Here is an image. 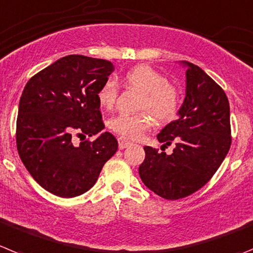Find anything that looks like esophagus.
<instances>
[{
  "mask_svg": "<svg viewBox=\"0 0 253 253\" xmlns=\"http://www.w3.org/2000/svg\"><path fill=\"white\" fill-rule=\"evenodd\" d=\"M118 142H119V149H124V148L129 147V145L131 144L129 140H126L125 138H119L118 139Z\"/></svg>",
  "mask_w": 253,
  "mask_h": 253,
  "instance_id": "esophagus-1",
  "label": "esophagus"
}]
</instances>
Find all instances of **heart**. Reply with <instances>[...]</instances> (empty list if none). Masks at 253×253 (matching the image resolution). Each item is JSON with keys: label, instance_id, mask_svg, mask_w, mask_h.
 <instances>
[{"label": "heart", "instance_id": "1", "mask_svg": "<svg viewBox=\"0 0 253 253\" xmlns=\"http://www.w3.org/2000/svg\"><path fill=\"white\" fill-rule=\"evenodd\" d=\"M124 85L128 89L142 92L138 110L140 114H122L111 118L109 125L123 138L138 139L152 126V118L159 122L168 120L175 114L179 105V90L174 84L167 81L163 74L148 65L135 66L124 76ZM119 87L113 80H106L98 91V100L103 108L111 109L115 105ZM148 113H147L146 111Z\"/></svg>", "mask_w": 253, "mask_h": 253}]
</instances>
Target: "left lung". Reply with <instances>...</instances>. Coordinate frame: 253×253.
Returning a JSON list of instances; mask_svg holds the SVG:
<instances>
[{
  "label": "left lung",
  "mask_w": 253,
  "mask_h": 253,
  "mask_svg": "<svg viewBox=\"0 0 253 253\" xmlns=\"http://www.w3.org/2000/svg\"><path fill=\"white\" fill-rule=\"evenodd\" d=\"M185 98L178 118L157 135L161 149L175 143L172 154L144 147L139 167L143 183L162 198H184L213 177L231 147L229 103L221 86L202 69L183 61Z\"/></svg>",
  "instance_id": "1"
}]
</instances>
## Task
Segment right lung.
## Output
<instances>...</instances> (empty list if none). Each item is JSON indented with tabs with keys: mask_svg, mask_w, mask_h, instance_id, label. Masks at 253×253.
<instances>
[{
	"mask_svg": "<svg viewBox=\"0 0 253 253\" xmlns=\"http://www.w3.org/2000/svg\"><path fill=\"white\" fill-rule=\"evenodd\" d=\"M114 71L108 60L69 55L27 81L18 105L16 144L35 180L50 193L73 198L89 191L118 150L113 134L74 145V135L104 129L98 91Z\"/></svg>",
	"mask_w": 253,
	"mask_h": 253,
	"instance_id": "add662e5",
	"label": "right lung"
}]
</instances>
